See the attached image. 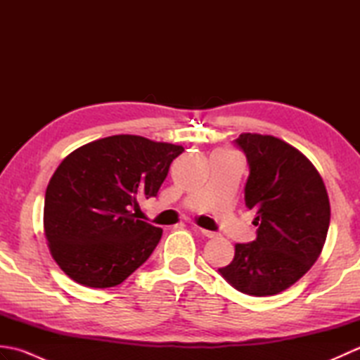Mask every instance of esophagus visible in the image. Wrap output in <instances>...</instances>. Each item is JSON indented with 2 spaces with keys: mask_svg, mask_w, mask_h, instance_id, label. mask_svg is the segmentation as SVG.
<instances>
[{
  "mask_svg": "<svg viewBox=\"0 0 360 360\" xmlns=\"http://www.w3.org/2000/svg\"><path fill=\"white\" fill-rule=\"evenodd\" d=\"M201 233L204 236H207V238H215L217 236V232H210V231H204V229H201Z\"/></svg>",
  "mask_w": 360,
  "mask_h": 360,
  "instance_id": "34e87169",
  "label": "esophagus"
}]
</instances>
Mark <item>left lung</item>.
Here are the masks:
<instances>
[{
  "mask_svg": "<svg viewBox=\"0 0 360 360\" xmlns=\"http://www.w3.org/2000/svg\"><path fill=\"white\" fill-rule=\"evenodd\" d=\"M249 178L244 200L257 212V240L235 244L219 274L240 292L280 294L307 274L322 254L330 227V198L322 176L292 145L269 134L243 133Z\"/></svg>",
  "mask_w": 360,
  "mask_h": 360,
  "instance_id": "8db88e82",
  "label": "left lung"
}]
</instances>
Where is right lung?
I'll use <instances>...</instances> for the list:
<instances>
[{
	"instance_id": "add662e5",
	"label": "right lung",
	"mask_w": 360,
	"mask_h": 360,
	"mask_svg": "<svg viewBox=\"0 0 360 360\" xmlns=\"http://www.w3.org/2000/svg\"><path fill=\"white\" fill-rule=\"evenodd\" d=\"M184 147L134 134L97 139L70 153L46 188L43 227L52 258L88 288H112L147 262L162 229L137 219Z\"/></svg>"
}]
</instances>
